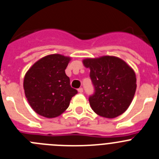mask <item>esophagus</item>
Here are the masks:
<instances>
[{"label":"esophagus","mask_w":159,"mask_h":159,"mask_svg":"<svg viewBox=\"0 0 159 159\" xmlns=\"http://www.w3.org/2000/svg\"><path fill=\"white\" fill-rule=\"evenodd\" d=\"M78 92H80V93H82V92H84V89H83L82 88H79V89H78Z\"/></svg>","instance_id":"34e87169"}]
</instances>
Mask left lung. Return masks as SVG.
<instances>
[{"label": "left lung", "instance_id": "1", "mask_svg": "<svg viewBox=\"0 0 159 159\" xmlns=\"http://www.w3.org/2000/svg\"><path fill=\"white\" fill-rule=\"evenodd\" d=\"M90 68L95 93L89 97L90 106L99 116L113 119L127 110L136 91L134 70L122 59L112 56L83 60Z\"/></svg>", "mask_w": 159, "mask_h": 159}]
</instances>
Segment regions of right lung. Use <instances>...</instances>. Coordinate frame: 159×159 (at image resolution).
Listing matches in <instances>:
<instances>
[{"label":"right lung","mask_w":159,"mask_h":159,"mask_svg":"<svg viewBox=\"0 0 159 159\" xmlns=\"http://www.w3.org/2000/svg\"><path fill=\"white\" fill-rule=\"evenodd\" d=\"M70 60L71 57L63 55H48L37 60L25 74V96L38 115L49 119L60 116L77 94L65 73Z\"/></svg>","instance_id":"1"}]
</instances>
